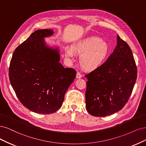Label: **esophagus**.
<instances>
[{"label": "esophagus", "instance_id": "obj_1", "mask_svg": "<svg viewBox=\"0 0 146 146\" xmlns=\"http://www.w3.org/2000/svg\"><path fill=\"white\" fill-rule=\"evenodd\" d=\"M82 78V74L80 73L79 72H78L76 73V78L79 79V78Z\"/></svg>", "mask_w": 146, "mask_h": 146}]
</instances>
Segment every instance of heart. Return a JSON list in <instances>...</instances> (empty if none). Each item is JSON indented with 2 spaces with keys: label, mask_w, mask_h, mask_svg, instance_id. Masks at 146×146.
Masks as SVG:
<instances>
[{
  "label": "heart",
  "mask_w": 146,
  "mask_h": 146,
  "mask_svg": "<svg viewBox=\"0 0 146 146\" xmlns=\"http://www.w3.org/2000/svg\"><path fill=\"white\" fill-rule=\"evenodd\" d=\"M65 56L74 60L76 53L82 54L80 63L83 68L88 71L95 70L104 62L109 48L105 42L95 36L86 37L74 43L73 46L65 48Z\"/></svg>",
  "instance_id": "1"
}]
</instances>
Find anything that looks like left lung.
Listing matches in <instances>:
<instances>
[{
  "mask_svg": "<svg viewBox=\"0 0 146 146\" xmlns=\"http://www.w3.org/2000/svg\"><path fill=\"white\" fill-rule=\"evenodd\" d=\"M86 103L94 116L119 111L127 102L137 78V68L130 46L117 36V45L106 62L86 74Z\"/></svg>",
  "mask_w": 146,
  "mask_h": 146,
  "instance_id": "obj_1",
  "label": "left lung"
}]
</instances>
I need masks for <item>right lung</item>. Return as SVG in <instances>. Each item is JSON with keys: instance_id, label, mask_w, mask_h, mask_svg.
Masks as SVG:
<instances>
[{"instance_id": "1", "label": "right lung", "mask_w": 146, "mask_h": 146, "mask_svg": "<svg viewBox=\"0 0 146 146\" xmlns=\"http://www.w3.org/2000/svg\"><path fill=\"white\" fill-rule=\"evenodd\" d=\"M50 29L35 31L14 51L9 67L11 85L27 109L40 114H50L62 106L65 92L76 72L59 62L58 48L46 45L45 37Z\"/></svg>"}]
</instances>
